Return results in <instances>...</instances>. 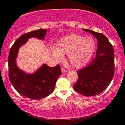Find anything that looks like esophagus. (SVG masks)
Here are the masks:
<instances>
[{
  "label": "esophagus",
  "mask_w": 125,
  "mask_h": 125,
  "mask_svg": "<svg viewBox=\"0 0 125 125\" xmlns=\"http://www.w3.org/2000/svg\"><path fill=\"white\" fill-rule=\"evenodd\" d=\"M61 71H62V73H66V72H67V71L66 70V69H65L64 68H61Z\"/></svg>",
  "instance_id": "1"
}]
</instances>
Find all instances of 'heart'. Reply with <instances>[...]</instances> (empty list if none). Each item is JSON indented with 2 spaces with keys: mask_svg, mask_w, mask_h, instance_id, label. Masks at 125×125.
<instances>
[{
  "mask_svg": "<svg viewBox=\"0 0 125 125\" xmlns=\"http://www.w3.org/2000/svg\"><path fill=\"white\" fill-rule=\"evenodd\" d=\"M95 48L96 43L93 38L73 34L61 39L57 48L52 47L51 51L60 61L63 59V55L68 54L71 65L80 68L89 62Z\"/></svg>",
  "mask_w": 125,
  "mask_h": 125,
  "instance_id": "obj_1",
  "label": "heart"
}]
</instances>
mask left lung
Here are the masks:
<instances>
[{
    "label": "left lung",
    "mask_w": 125,
    "mask_h": 125,
    "mask_svg": "<svg viewBox=\"0 0 125 125\" xmlns=\"http://www.w3.org/2000/svg\"><path fill=\"white\" fill-rule=\"evenodd\" d=\"M83 30L92 33L97 39L98 48L95 58L92 62L77 72L78 79L73 87L83 95L93 96L105 90L113 79L115 68L114 48L103 33Z\"/></svg>",
    "instance_id": "1"
}]
</instances>
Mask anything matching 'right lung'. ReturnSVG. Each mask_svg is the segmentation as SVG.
<instances>
[{
	"instance_id": "add662e5",
	"label": "right lung",
	"mask_w": 125,
	"mask_h": 125,
	"mask_svg": "<svg viewBox=\"0 0 125 125\" xmlns=\"http://www.w3.org/2000/svg\"><path fill=\"white\" fill-rule=\"evenodd\" d=\"M47 32L46 29H40L23 34L12 46L8 57L9 78L12 85L21 95L32 100L45 98L53 92L58 78L62 74L60 65L50 67L43 64L34 73L29 74L19 68L16 60L20 47L29 39L43 40Z\"/></svg>"
}]
</instances>
